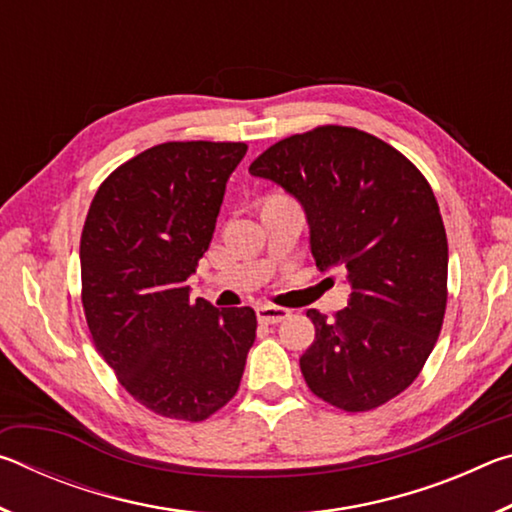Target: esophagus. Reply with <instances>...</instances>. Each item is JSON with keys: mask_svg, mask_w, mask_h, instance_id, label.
Masks as SVG:
<instances>
[{"mask_svg": "<svg viewBox=\"0 0 512 512\" xmlns=\"http://www.w3.org/2000/svg\"><path fill=\"white\" fill-rule=\"evenodd\" d=\"M291 316L289 309L284 307H275V305H262L257 307V320L262 325H275V323H282V320H287Z\"/></svg>", "mask_w": 512, "mask_h": 512, "instance_id": "34e87169", "label": "esophagus"}]
</instances>
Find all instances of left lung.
<instances>
[{"instance_id":"left-lung-1","label":"left lung","mask_w":512,"mask_h":512,"mask_svg":"<svg viewBox=\"0 0 512 512\" xmlns=\"http://www.w3.org/2000/svg\"><path fill=\"white\" fill-rule=\"evenodd\" d=\"M248 171L298 198L316 266H343L352 284L332 320L307 311L309 391L348 413L391 402L418 379L447 307V235L427 178L379 137L334 124L284 137Z\"/></svg>"}]
</instances>
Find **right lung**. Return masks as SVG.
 <instances>
[{
    "instance_id": "obj_1",
    "label": "right lung",
    "mask_w": 512,
    "mask_h": 512,
    "mask_svg": "<svg viewBox=\"0 0 512 512\" xmlns=\"http://www.w3.org/2000/svg\"><path fill=\"white\" fill-rule=\"evenodd\" d=\"M244 142H164L99 185L81 232V302L94 348L135 402L203 422L239 391L257 316L189 300Z\"/></svg>"
}]
</instances>
